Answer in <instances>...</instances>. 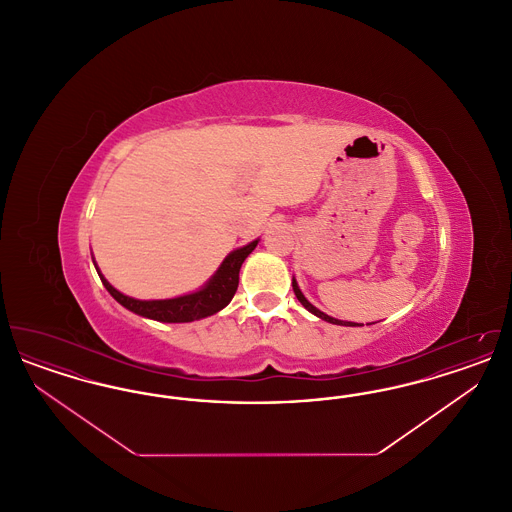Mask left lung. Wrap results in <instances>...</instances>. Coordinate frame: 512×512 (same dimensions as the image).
<instances>
[{
    "label": "left lung",
    "instance_id": "obj_1",
    "mask_svg": "<svg viewBox=\"0 0 512 512\" xmlns=\"http://www.w3.org/2000/svg\"><path fill=\"white\" fill-rule=\"evenodd\" d=\"M292 286L293 292H295V297L299 299V303H301L307 311H311L313 315H317L318 318H322V320H326V322H332V324H341V326H359V324H355V322H343V320H338V318H332L328 317V315H324L322 311H318L315 305H311V303L305 299V295L301 293V290H299V286H297V282H295V280H293Z\"/></svg>",
    "mask_w": 512,
    "mask_h": 512
}]
</instances>
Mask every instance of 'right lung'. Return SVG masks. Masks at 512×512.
<instances>
[{"mask_svg":"<svg viewBox=\"0 0 512 512\" xmlns=\"http://www.w3.org/2000/svg\"><path fill=\"white\" fill-rule=\"evenodd\" d=\"M255 245H257V240L232 251L203 290L190 293V295H182V297H174V299L140 301V299L117 292L99 272L98 274L103 286L107 288V292L111 293L128 311L142 315V317L159 320V322H192L197 318L211 317V315L219 313L220 309H224L232 301L234 293L238 290L242 263H244L245 257L255 249Z\"/></svg>","mask_w":512,"mask_h":512,"instance_id":"right-lung-1","label":"right lung"}]
</instances>
